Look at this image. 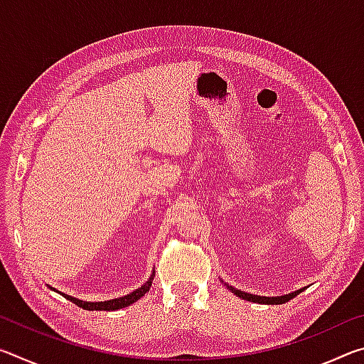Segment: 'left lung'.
Returning a JSON list of instances; mask_svg holds the SVG:
<instances>
[{"instance_id": "left-lung-1", "label": "left lung", "mask_w": 364, "mask_h": 364, "mask_svg": "<svg viewBox=\"0 0 364 364\" xmlns=\"http://www.w3.org/2000/svg\"><path fill=\"white\" fill-rule=\"evenodd\" d=\"M230 291H232L234 294L237 295V297H241L244 300H249V301H255V304H284V301L291 300L295 295H299L301 291H297L294 294H289V295H282V297H260V295H254V294H247V292H242V291H237V289H234L231 286H228Z\"/></svg>"}]
</instances>
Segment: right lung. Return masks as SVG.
I'll list each match as a JSON object with an SVG mask.
<instances>
[{
	"label": "right lung",
	"instance_id": "add662e5",
	"mask_svg": "<svg viewBox=\"0 0 364 364\" xmlns=\"http://www.w3.org/2000/svg\"><path fill=\"white\" fill-rule=\"evenodd\" d=\"M152 279H154V273H152V276L149 278V281H146V284L138 287L136 291H133L132 294H128V295H123V297L112 299V300H107V301H83V300L73 299V297H70V295H65V294H63V295H64L67 300H70L72 304H75L80 308H83V310L114 311V310H120V308H125L128 305L134 304V301L143 297L146 292H149V287L152 286Z\"/></svg>",
	"mask_w": 364,
	"mask_h": 364
}]
</instances>
